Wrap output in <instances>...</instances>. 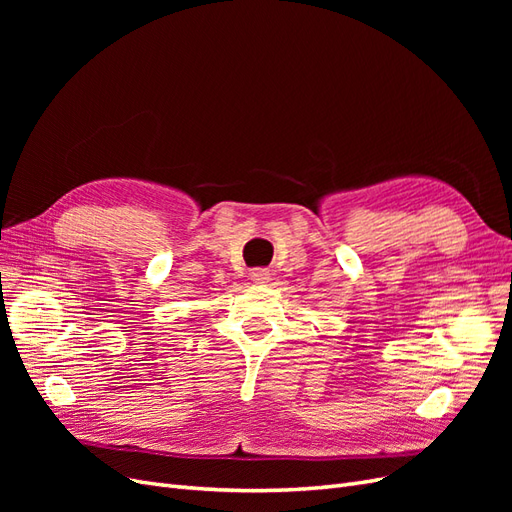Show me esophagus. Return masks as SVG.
<instances>
[{
  "instance_id": "esophagus-1",
  "label": "esophagus",
  "mask_w": 512,
  "mask_h": 512,
  "mask_svg": "<svg viewBox=\"0 0 512 512\" xmlns=\"http://www.w3.org/2000/svg\"><path fill=\"white\" fill-rule=\"evenodd\" d=\"M250 275H252V280L258 282V284H265L271 277V273L267 269H254Z\"/></svg>"
}]
</instances>
